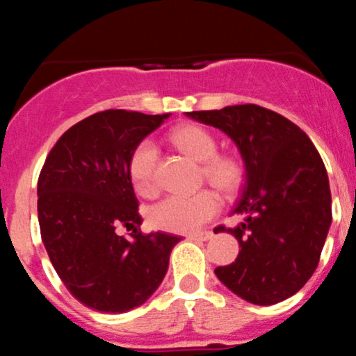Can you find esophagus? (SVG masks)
Returning a JSON list of instances; mask_svg holds the SVG:
<instances>
[{"label": "esophagus", "mask_w": 356, "mask_h": 356, "mask_svg": "<svg viewBox=\"0 0 356 356\" xmlns=\"http://www.w3.org/2000/svg\"><path fill=\"white\" fill-rule=\"evenodd\" d=\"M214 232L212 231H202V232H194V234H187V239L192 241H209Z\"/></svg>", "instance_id": "esophagus-1"}]
</instances>
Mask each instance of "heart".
I'll return each instance as SVG.
<instances>
[{"mask_svg": "<svg viewBox=\"0 0 356 356\" xmlns=\"http://www.w3.org/2000/svg\"><path fill=\"white\" fill-rule=\"evenodd\" d=\"M170 142L194 161L202 162V177L224 195L238 194L246 179V164L236 154L218 152V140L201 125L186 124L170 134ZM157 149L150 140L140 142L129 161V177L134 189L144 197H152L159 191ZM220 209L219 195L202 189L189 195H167L149 211L154 227L169 232L197 231Z\"/></svg>", "mask_w": 356, "mask_h": 356, "instance_id": "heart-1", "label": "heart"}]
</instances>
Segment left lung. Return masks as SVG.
I'll use <instances>...</instances> for the list:
<instances>
[{
    "instance_id": "left-lung-1",
    "label": "left lung",
    "mask_w": 356,
    "mask_h": 356,
    "mask_svg": "<svg viewBox=\"0 0 356 356\" xmlns=\"http://www.w3.org/2000/svg\"><path fill=\"white\" fill-rule=\"evenodd\" d=\"M187 117L227 134L246 164L238 227L218 226L239 243L234 263L216 276L252 305L293 296L320 263L332 224L328 174L316 147L291 120L254 104L187 112Z\"/></svg>"
}]
</instances>
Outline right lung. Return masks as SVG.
<instances>
[{"label": "right lung", "instance_id": "obj_1", "mask_svg": "<svg viewBox=\"0 0 356 356\" xmlns=\"http://www.w3.org/2000/svg\"><path fill=\"white\" fill-rule=\"evenodd\" d=\"M167 117L117 108L93 113L56 140L40 172L44 249L68 291L97 312L125 313L145 303L181 241L140 231L129 177L134 149ZM122 227L133 232L118 235Z\"/></svg>", "mask_w": 356, "mask_h": 356}]
</instances>
